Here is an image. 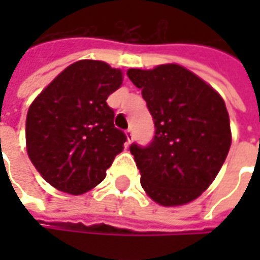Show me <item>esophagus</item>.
Listing matches in <instances>:
<instances>
[{"instance_id":"esophagus-1","label":"esophagus","mask_w":260,"mask_h":260,"mask_svg":"<svg viewBox=\"0 0 260 260\" xmlns=\"http://www.w3.org/2000/svg\"><path fill=\"white\" fill-rule=\"evenodd\" d=\"M125 136H127V142L132 143V142H133V137H135L133 130H132V128H127V130H125Z\"/></svg>"}]
</instances>
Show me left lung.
<instances>
[{
    "label": "left lung",
    "instance_id": "left-lung-1",
    "mask_svg": "<svg viewBox=\"0 0 260 260\" xmlns=\"http://www.w3.org/2000/svg\"><path fill=\"white\" fill-rule=\"evenodd\" d=\"M153 117L155 136L130 152L153 201L165 207L198 198L214 181L232 145L224 101L201 78L182 66L128 69Z\"/></svg>",
    "mask_w": 260,
    "mask_h": 260
}]
</instances>
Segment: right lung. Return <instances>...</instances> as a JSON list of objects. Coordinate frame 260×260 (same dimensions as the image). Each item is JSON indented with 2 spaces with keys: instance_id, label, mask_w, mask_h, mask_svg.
<instances>
[{
  "instance_id": "right-lung-1",
  "label": "right lung",
  "mask_w": 260,
  "mask_h": 260,
  "mask_svg": "<svg viewBox=\"0 0 260 260\" xmlns=\"http://www.w3.org/2000/svg\"><path fill=\"white\" fill-rule=\"evenodd\" d=\"M123 74L101 60L68 66L31 103L25 120L27 153L56 189L79 195L104 181L127 140L115 128L108 95Z\"/></svg>"
}]
</instances>
